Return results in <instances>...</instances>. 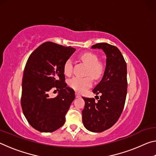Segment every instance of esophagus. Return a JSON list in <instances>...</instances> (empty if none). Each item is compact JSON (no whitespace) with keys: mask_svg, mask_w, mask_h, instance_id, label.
Segmentation results:
<instances>
[{"mask_svg":"<svg viewBox=\"0 0 156 156\" xmlns=\"http://www.w3.org/2000/svg\"><path fill=\"white\" fill-rule=\"evenodd\" d=\"M79 97H80V95L79 94L78 92H76V98H79Z\"/></svg>","mask_w":156,"mask_h":156,"instance_id":"esophagus-1","label":"esophagus"}]
</instances>
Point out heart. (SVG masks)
<instances>
[{
  "label": "heart",
  "instance_id": "b5f03b06",
  "mask_svg": "<svg viewBox=\"0 0 156 156\" xmlns=\"http://www.w3.org/2000/svg\"><path fill=\"white\" fill-rule=\"evenodd\" d=\"M82 61L88 65L87 75L91 76L95 80H98L103 76L105 71V66L103 62L99 61V57L93 52L87 51L80 56ZM73 64L71 59H67L63 65V71L65 75L70 76L72 73ZM69 85L74 90L82 92L90 87L92 85L91 77H73L69 81Z\"/></svg>",
  "mask_w": 156,
  "mask_h": 156
}]
</instances>
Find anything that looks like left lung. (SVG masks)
<instances>
[{"mask_svg": "<svg viewBox=\"0 0 156 156\" xmlns=\"http://www.w3.org/2000/svg\"><path fill=\"white\" fill-rule=\"evenodd\" d=\"M101 49L107 56V64L101 81L93 89L94 98L83 97L85 105L83 110V122L87 129L92 132H102L117 122L125 104L127 92L126 63L117 47L106 43L92 45Z\"/></svg>", "mask_w": 156, "mask_h": 156, "instance_id": "left-lung-1", "label": "left lung"}]
</instances>
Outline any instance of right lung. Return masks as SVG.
Here are the masks:
<instances>
[{"label": "right lung", "instance_id": "right-lung-1", "mask_svg": "<svg viewBox=\"0 0 156 156\" xmlns=\"http://www.w3.org/2000/svg\"><path fill=\"white\" fill-rule=\"evenodd\" d=\"M75 50L46 42L29 57L23 73L20 102L26 119L37 131L53 132L65 122L75 92L67 87L63 65ZM52 89L59 91L56 97L49 96Z\"/></svg>", "mask_w": 156, "mask_h": 156}]
</instances>
